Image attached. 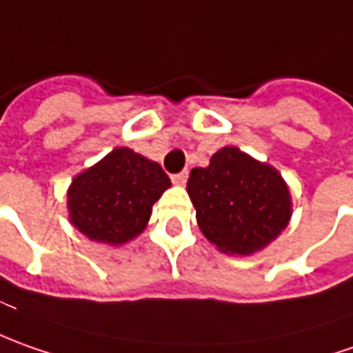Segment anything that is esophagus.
I'll return each mask as SVG.
<instances>
[{"label": "esophagus", "mask_w": 353, "mask_h": 353, "mask_svg": "<svg viewBox=\"0 0 353 353\" xmlns=\"http://www.w3.org/2000/svg\"><path fill=\"white\" fill-rule=\"evenodd\" d=\"M172 181H174L176 185H185V181H188V172H181V174L172 176Z\"/></svg>", "instance_id": "34e87169"}]
</instances>
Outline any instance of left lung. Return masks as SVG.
Returning <instances> with one entry per match:
<instances>
[{
  "instance_id": "8db88e82",
  "label": "left lung",
  "mask_w": 353,
  "mask_h": 353,
  "mask_svg": "<svg viewBox=\"0 0 353 353\" xmlns=\"http://www.w3.org/2000/svg\"><path fill=\"white\" fill-rule=\"evenodd\" d=\"M188 193L201 232L228 256L268 248L293 214L291 191L281 174L236 146L214 152L207 168H193Z\"/></svg>"
}]
</instances>
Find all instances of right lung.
<instances>
[{
  "instance_id": "1",
  "label": "right lung",
  "mask_w": 353,
  "mask_h": 353,
  "mask_svg": "<svg viewBox=\"0 0 353 353\" xmlns=\"http://www.w3.org/2000/svg\"><path fill=\"white\" fill-rule=\"evenodd\" d=\"M172 188L162 165L127 146L79 172L68 188V221L93 242L123 246L144 232L152 207Z\"/></svg>"
}]
</instances>
